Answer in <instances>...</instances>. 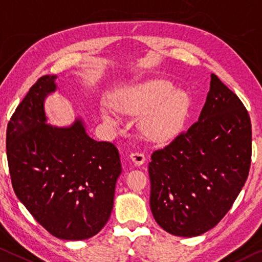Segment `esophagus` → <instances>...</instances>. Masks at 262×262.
<instances>
[{"label": "esophagus", "instance_id": "obj_1", "mask_svg": "<svg viewBox=\"0 0 262 262\" xmlns=\"http://www.w3.org/2000/svg\"><path fill=\"white\" fill-rule=\"evenodd\" d=\"M130 159L137 166H140V165L145 163L146 157H145L144 154H140V152H132V154H130Z\"/></svg>", "mask_w": 262, "mask_h": 262}]
</instances>
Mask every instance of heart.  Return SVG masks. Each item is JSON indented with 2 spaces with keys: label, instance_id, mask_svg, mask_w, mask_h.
I'll return each mask as SVG.
<instances>
[{
  "label": "heart",
  "instance_id": "obj_1",
  "mask_svg": "<svg viewBox=\"0 0 262 262\" xmlns=\"http://www.w3.org/2000/svg\"><path fill=\"white\" fill-rule=\"evenodd\" d=\"M190 106L186 92L176 89L166 79H151L130 86L114 99V107L123 114L143 115L140 126L154 140L170 138L180 126ZM100 117L108 125L117 126L118 119L108 107L100 108Z\"/></svg>",
  "mask_w": 262,
  "mask_h": 262
}]
</instances>
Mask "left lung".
<instances>
[{
    "label": "left lung",
    "mask_w": 262,
    "mask_h": 262,
    "mask_svg": "<svg viewBox=\"0 0 262 262\" xmlns=\"http://www.w3.org/2000/svg\"><path fill=\"white\" fill-rule=\"evenodd\" d=\"M251 157L246 107L212 74L199 119L151 156L150 207L157 224L187 238L214 227L246 183Z\"/></svg>",
    "instance_id": "8db88e82"
}]
</instances>
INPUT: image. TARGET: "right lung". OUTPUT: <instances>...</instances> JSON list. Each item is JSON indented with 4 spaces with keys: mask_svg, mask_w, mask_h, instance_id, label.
<instances>
[{
    "mask_svg": "<svg viewBox=\"0 0 262 262\" xmlns=\"http://www.w3.org/2000/svg\"><path fill=\"white\" fill-rule=\"evenodd\" d=\"M56 78H39L11 116L8 165L15 194L38 224L56 238L84 240L110 218L122 165L117 147L88 136L80 118L68 127L46 123Z\"/></svg>",
    "mask_w": 262,
    "mask_h": 262,
    "instance_id": "right-lung-1",
    "label": "right lung"
}]
</instances>
